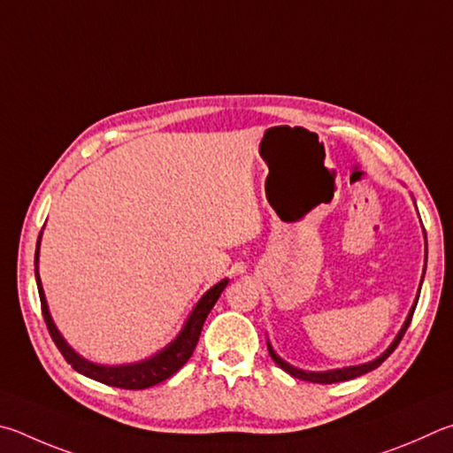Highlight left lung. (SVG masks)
Listing matches in <instances>:
<instances>
[{
    "label": "left lung",
    "instance_id": "8db88e82",
    "mask_svg": "<svg viewBox=\"0 0 453 453\" xmlns=\"http://www.w3.org/2000/svg\"><path fill=\"white\" fill-rule=\"evenodd\" d=\"M414 204H416V201H414ZM418 211V209H416ZM424 242H426V257H424V273H422V280H419V287H418V295H416V300H414V304H411V308H410V312H408V316H406V320H403V324H402V328H400V332L398 334H395V338L392 340V344L386 348V350L380 354V356H376L374 360H370V362H364V364H356V366H344V368H334V370H324V372H311V370H300V368H296V366H292V364H288L287 360H282L279 354H276V350L273 348V344H271V340H266V346H268V352H271V358L279 364V366L284 370V372H288L290 376H295V378H298V380H306V382H314V384H334V382H344V380H352V378H358V376H362V374H368V372H372V370H376L380 364H382L388 356H390L394 350H395V346L400 344V340H402V336L406 334V330H408V326H410V320H411V316H414V311H416V304H418V298H419V290H422V282H424V274H426V266H427V241H426V231H424Z\"/></svg>",
    "mask_w": 453,
    "mask_h": 453
}]
</instances>
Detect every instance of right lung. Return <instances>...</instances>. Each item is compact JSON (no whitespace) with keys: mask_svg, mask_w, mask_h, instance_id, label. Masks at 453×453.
<instances>
[{"mask_svg":"<svg viewBox=\"0 0 453 453\" xmlns=\"http://www.w3.org/2000/svg\"><path fill=\"white\" fill-rule=\"evenodd\" d=\"M39 244H42V233H39L37 249H35V280H37L39 300H42L43 319H45L47 328H50V334L53 338L55 346L59 348L63 358H65L71 364V368H75L79 374H83L91 380H97L101 384H107L113 388H125V390H145V388H150L158 382H163L166 378H171L174 372L185 366L187 360L193 356V350L198 342V336H201L206 316H209L212 306L217 304L219 296L222 295V290H225L228 284V279H222L220 282L214 284L212 288L206 290L204 295L198 298V303L195 304L193 311H190V314L187 316V320L179 330V334L153 356H149V358L139 360V362H131V364H97L83 358L81 354L75 352L73 348L67 344V340L63 338L59 328L55 326L50 306H47V300H45L42 279H39Z\"/></svg>","mask_w":453,"mask_h":453,"instance_id":"right-lung-1","label":"right lung"}]
</instances>
